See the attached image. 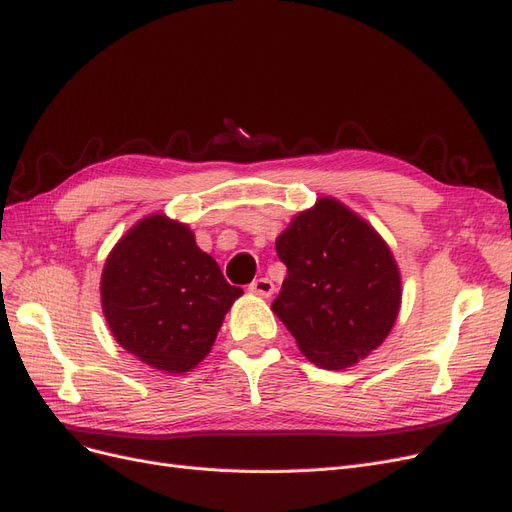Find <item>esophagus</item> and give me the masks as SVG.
<instances>
[{"mask_svg":"<svg viewBox=\"0 0 512 512\" xmlns=\"http://www.w3.org/2000/svg\"><path fill=\"white\" fill-rule=\"evenodd\" d=\"M250 290L254 294H260V297H271V294L275 292V284L269 280V277H258V280L252 282Z\"/></svg>","mask_w":512,"mask_h":512,"instance_id":"obj_1","label":"esophagus"}]
</instances>
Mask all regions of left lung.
<instances>
[{
  "label": "left lung",
  "instance_id": "obj_1",
  "mask_svg": "<svg viewBox=\"0 0 512 512\" xmlns=\"http://www.w3.org/2000/svg\"><path fill=\"white\" fill-rule=\"evenodd\" d=\"M288 275L271 309L322 369H344L376 350L401 305L389 245L335 198H320L275 241Z\"/></svg>",
  "mask_w": 512,
  "mask_h": 512
}]
</instances>
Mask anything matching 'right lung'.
Returning <instances> with one entry per match:
<instances>
[{
    "label": "right lung",
    "instance_id": "add662e5",
    "mask_svg": "<svg viewBox=\"0 0 512 512\" xmlns=\"http://www.w3.org/2000/svg\"><path fill=\"white\" fill-rule=\"evenodd\" d=\"M100 294L121 348L153 369L183 374L209 354L243 290L224 280L188 226L156 213L130 228L108 254Z\"/></svg>",
    "mask_w": 512,
    "mask_h": 512
}]
</instances>
